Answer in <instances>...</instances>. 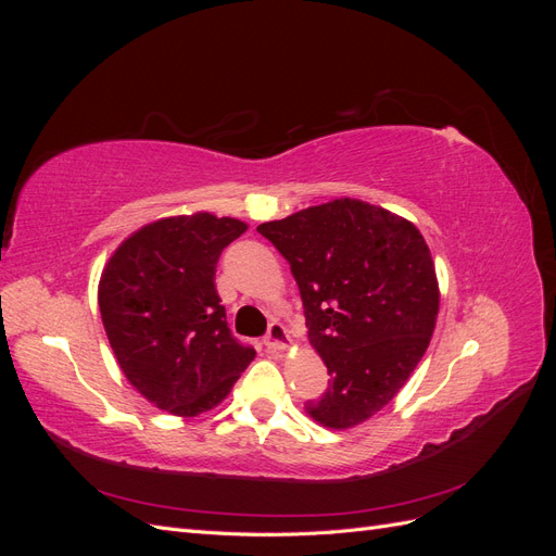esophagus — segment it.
Wrapping results in <instances>:
<instances>
[{
  "label": "esophagus",
  "mask_w": 556,
  "mask_h": 556,
  "mask_svg": "<svg viewBox=\"0 0 556 556\" xmlns=\"http://www.w3.org/2000/svg\"><path fill=\"white\" fill-rule=\"evenodd\" d=\"M290 343H292V339H290L288 327H285L282 323H271V325H268V331L264 336V345L268 350H288Z\"/></svg>",
  "instance_id": "34e87169"
}]
</instances>
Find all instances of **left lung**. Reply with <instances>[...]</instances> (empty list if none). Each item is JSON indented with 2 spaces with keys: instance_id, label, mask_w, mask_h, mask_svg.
Wrapping results in <instances>:
<instances>
[{
  "instance_id": "obj_1",
  "label": "left lung",
  "mask_w": 556,
  "mask_h": 556,
  "mask_svg": "<svg viewBox=\"0 0 556 556\" xmlns=\"http://www.w3.org/2000/svg\"><path fill=\"white\" fill-rule=\"evenodd\" d=\"M288 260L311 345L331 376L306 403L350 429L390 403L431 341L439 282L417 227L359 199H333L257 227Z\"/></svg>"
}]
</instances>
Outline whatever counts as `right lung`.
<instances>
[{
  "label": "right lung",
  "mask_w": 556,
  "mask_h": 556,
  "mask_svg": "<svg viewBox=\"0 0 556 556\" xmlns=\"http://www.w3.org/2000/svg\"><path fill=\"white\" fill-rule=\"evenodd\" d=\"M243 231L241 220L211 213L166 217L129 237L104 268L99 311L115 359L162 410H211L255 359L215 290L220 252Z\"/></svg>",
  "instance_id": "obj_1"
}]
</instances>
